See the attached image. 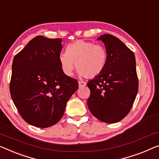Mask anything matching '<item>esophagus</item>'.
Here are the masks:
<instances>
[{"mask_svg":"<svg viewBox=\"0 0 159 159\" xmlns=\"http://www.w3.org/2000/svg\"><path fill=\"white\" fill-rule=\"evenodd\" d=\"M79 87H84V86H86V84L84 81H79Z\"/></svg>","mask_w":159,"mask_h":159,"instance_id":"obj_1","label":"esophagus"}]
</instances>
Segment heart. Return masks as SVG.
I'll use <instances>...</instances> for the list:
<instances>
[{
  "label": "heart",
  "mask_w": 159,
  "mask_h": 159,
  "mask_svg": "<svg viewBox=\"0 0 159 159\" xmlns=\"http://www.w3.org/2000/svg\"><path fill=\"white\" fill-rule=\"evenodd\" d=\"M66 53L59 55L63 73L72 75L75 68L83 76L94 79L103 72L108 62L105 47L93 43L79 40L66 47Z\"/></svg>",
  "instance_id": "obj_1"
}]
</instances>
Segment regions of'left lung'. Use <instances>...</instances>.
Wrapping results in <instances>:
<instances>
[{
	"mask_svg": "<svg viewBox=\"0 0 159 159\" xmlns=\"http://www.w3.org/2000/svg\"><path fill=\"white\" fill-rule=\"evenodd\" d=\"M108 53L103 72L87 84L91 91L88 106L101 121L114 124L131 111L139 90L134 52L118 38L110 34L98 37Z\"/></svg>",
	"mask_w": 159,
	"mask_h": 159,
	"instance_id": "left-lung-1",
	"label": "left lung"
}]
</instances>
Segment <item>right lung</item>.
I'll use <instances>...</instances> for the list:
<instances>
[{"label":"right lung","instance_id":"obj_1","mask_svg":"<svg viewBox=\"0 0 159 159\" xmlns=\"http://www.w3.org/2000/svg\"><path fill=\"white\" fill-rule=\"evenodd\" d=\"M61 42L38 35L13 58L11 98L23 119L34 126L48 128L58 123L79 88L78 80L61 68Z\"/></svg>","mask_w":159,"mask_h":159}]
</instances>
